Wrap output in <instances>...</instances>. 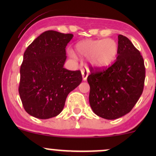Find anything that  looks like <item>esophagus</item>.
<instances>
[{
  "label": "esophagus",
  "instance_id": "obj_1",
  "mask_svg": "<svg viewBox=\"0 0 156 156\" xmlns=\"http://www.w3.org/2000/svg\"><path fill=\"white\" fill-rule=\"evenodd\" d=\"M82 78H83V81H86L87 80V77L89 76V71L87 69H82L81 70Z\"/></svg>",
  "mask_w": 156,
  "mask_h": 156
}]
</instances>
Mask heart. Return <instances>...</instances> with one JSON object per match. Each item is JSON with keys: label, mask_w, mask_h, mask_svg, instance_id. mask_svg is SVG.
Returning <instances> with one entry per match:
<instances>
[{"label": "heart", "mask_w": 156, "mask_h": 156, "mask_svg": "<svg viewBox=\"0 0 156 156\" xmlns=\"http://www.w3.org/2000/svg\"><path fill=\"white\" fill-rule=\"evenodd\" d=\"M75 51L79 56L88 58L89 64L96 69H104L110 66L117 58L118 44L112 39H86L75 45ZM70 55H76L70 52Z\"/></svg>", "instance_id": "1"}]
</instances>
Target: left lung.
<instances>
[{
    "label": "left lung",
    "mask_w": 156,
    "mask_h": 156,
    "mask_svg": "<svg viewBox=\"0 0 156 156\" xmlns=\"http://www.w3.org/2000/svg\"><path fill=\"white\" fill-rule=\"evenodd\" d=\"M145 67L140 52L125 36H118L117 60L108 69L91 68L89 104L96 115L115 119L129 113L144 89Z\"/></svg>",
    "instance_id": "8db88e82"
}]
</instances>
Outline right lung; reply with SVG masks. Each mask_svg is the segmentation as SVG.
I'll return each instance as SVG.
<instances>
[{
  "instance_id": "1",
  "label": "right lung",
  "mask_w": 156,
  "mask_h": 156,
  "mask_svg": "<svg viewBox=\"0 0 156 156\" xmlns=\"http://www.w3.org/2000/svg\"><path fill=\"white\" fill-rule=\"evenodd\" d=\"M71 34L47 31L27 48L20 67L19 94L26 112L38 119L56 117L82 81L80 71L64 68Z\"/></svg>"
}]
</instances>
